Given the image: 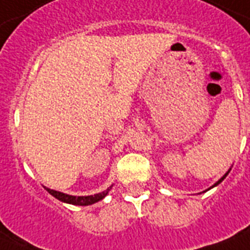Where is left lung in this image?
Returning a JSON list of instances; mask_svg holds the SVG:
<instances>
[{
  "instance_id": "8db88e82",
  "label": "left lung",
  "mask_w": 250,
  "mask_h": 250,
  "mask_svg": "<svg viewBox=\"0 0 250 250\" xmlns=\"http://www.w3.org/2000/svg\"><path fill=\"white\" fill-rule=\"evenodd\" d=\"M229 171H227V172H226V174H225V175H223V176H222V178H221V179H219V180H218V182H217V183H215V184H214V186H213V187L218 186V184H219V183H222V182H223V179H225V178H226V176H227V175H229Z\"/></svg>"
}]
</instances>
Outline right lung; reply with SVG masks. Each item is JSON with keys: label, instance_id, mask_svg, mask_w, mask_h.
Instances as JSON below:
<instances>
[{"label": "right lung", "instance_id": "add662e5", "mask_svg": "<svg viewBox=\"0 0 250 250\" xmlns=\"http://www.w3.org/2000/svg\"><path fill=\"white\" fill-rule=\"evenodd\" d=\"M48 190L49 193L54 196L56 198H58L60 201L62 202H67V204H72V205H80V206H86V205H92L94 202L100 201L102 198L105 197L106 194L109 193V190L111 189V187L107 188L106 190L101 192V193L94 194V196H70V194H64L62 192H57V190L49 189V188H45Z\"/></svg>", "mask_w": 250, "mask_h": 250}]
</instances>
